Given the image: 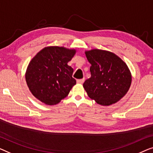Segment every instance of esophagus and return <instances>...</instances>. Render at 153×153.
Masks as SVG:
<instances>
[{
	"instance_id": "1",
	"label": "esophagus",
	"mask_w": 153,
	"mask_h": 153,
	"mask_svg": "<svg viewBox=\"0 0 153 153\" xmlns=\"http://www.w3.org/2000/svg\"><path fill=\"white\" fill-rule=\"evenodd\" d=\"M84 81H85V78H82V79H77V82L78 84H82L84 82Z\"/></svg>"
}]
</instances>
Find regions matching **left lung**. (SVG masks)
I'll return each mask as SVG.
<instances>
[{"instance_id":"obj_1","label":"left lung","mask_w":153,"mask_h":153,"mask_svg":"<svg viewBox=\"0 0 153 153\" xmlns=\"http://www.w3.org/2000/svg\"><path fill=\"white\" fill-rule=\"evenodd\" d=\"M91 77L83 84L90 98L99 105L108 106L120 100L127 94L132 75L127 64L114 53L93 49L85 51Z\"/></svg>"}]
</instances>
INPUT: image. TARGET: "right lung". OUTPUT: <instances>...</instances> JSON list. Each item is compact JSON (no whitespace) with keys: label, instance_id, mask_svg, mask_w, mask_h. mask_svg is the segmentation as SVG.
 I'll list each match as a JSON object with an SVG mask.
<instances>
[{"label":"right lung","instance_id":"right-lung-1","mask_svg":"<svg viewBox=\"0 0 153 153\" xmlns=\"http://www.w3.org/2000/svg\"><path fill=\"white\" fill-rule=\"evenodd\" d=\"M75 49L48 46L32 59L25 72V80L32 94L48 105L59 103L76 84L74 69L68 65Z\"/></svg>","mask_w":153,"mask_h":153}]
</instances>
